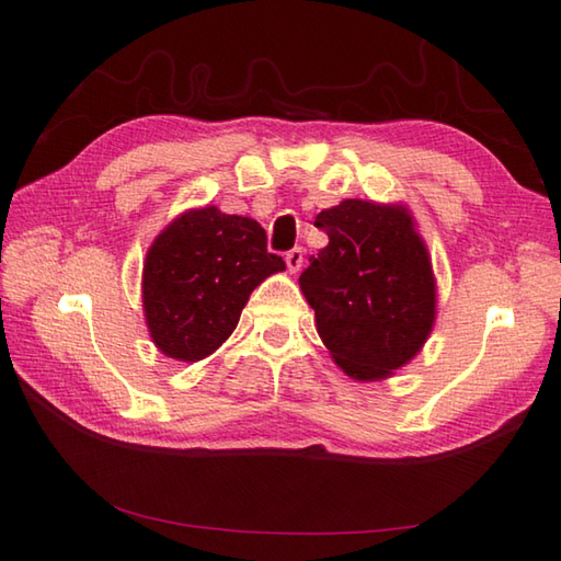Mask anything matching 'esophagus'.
I'll use <instances>...</instances> for the list:
<instances>
[{
  "label": "esophagus",
  "instance_id": "1",
  "mask_svg": "<svg viewBox=\"0 0 561 561\" xmlns=\"http://www.w3.org/2000/svg\"><path fill=\"white\" fill-rule=\"evenodd\" d=\"M284 260H287L289 272H299L301 265H304V250L301 248H294V250H289L287 255H284Z\"/></svg>",
  "mask_w": 561,
  "mask_h": 561
}]
</instances>
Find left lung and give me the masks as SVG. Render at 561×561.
Here are the masks:
<instances>
[{"label": "left lung", "instance_id": "left-lung-1", "mask_svg": "<svg viewBox=\"0 0 561 561\" xmlns=\"http://www.w3.org/2000/svg\"><path fill=\"white\" fill-rule=\"evenodd\" d=\"M330 243L299 287L332 362L354 380H386L422 352L436 323V277L408 205L342 199L316 217Z\"/></svg>", "mask_w": 561, "mask_h": 561}]
</instances>
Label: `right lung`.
Segmentation results:
<instances>
[{"instance_id": "1", "label": "right lung", "mask_w": 561, "mask_h": 561, "mask_svg": "<svg viewBox=\"0 0 561 561\" xmlns=\"http://www.w3.org/2000/svg\"><path fill=\"white\" fill-rule=\"evenodd\" d=\"M284 267L265 229L219 207H195L153 238L141 270L151 342L175 362L207 359L231 337L250 294Z\"/></svg>"}]
</instances>
